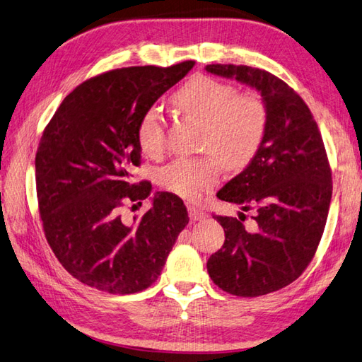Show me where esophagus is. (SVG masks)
Returning <instances> with one entry per match:
<instances>
[{
    "label": "esophagus",
    "mask_w": 362,
    "mask_h": 362,
    "mask_svg": "<svg viewBox=\"0 0 362 362\" xmlns=\"http://www.w3.org/2000/svg\"><path fill=\"white\" fill-rule=\"evenodd\" d=\"M188 214H189V219L191 221H204L208 217V214L204 211V209H200L197 206H188Z\"/></svg>",
    "instance_id": "1"
}]
</instances>
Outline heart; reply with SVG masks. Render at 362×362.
<instances>
[{"instance_id":"1","label":"heart","mask_w":362,"mask_h":362,"mask_svg":"<svg viewBox=\"0 0 362 362\" xmlns=\"http://www.w3.org/2000/svg\"><path fill=\"white\" fill-rule=\"evenodd\" d=\"M182 112L204 120V157H180L158 171V183L187 200L197 199L219 180L222 163L242 168L251 162L262 145L267 109L255 95L238 94L228 83L196 75L173 95ZM140 149L157 157L165 149V123L156 107L143 112L137 124ZM216 153H214V151Z\"/></svg>"}]
</instances>
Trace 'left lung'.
Masks as SVG:
<instances>
[{
    "label": "left lung",
    "instance_id": "8db88e82",
    "mask_svg": "<svg viewBox=\"0 0 362 362\" xmlns=\"http://www.w3.org/2000/svg\"><path fill=\"white\" fill-rule=\"evenodd\" d=\"M205 69L255 88L267 109L262 145L217 192L242 211L256 209L255 226L248 230L236 217L216 216L225 242L206 262L209 277L223 291L262 296L296 281L316 253L332 200L329 158L312 112L287 83L251 66Z\"/></svg>",
    "mask_w": 362,
    "mask_h": 362
}]
</instances>
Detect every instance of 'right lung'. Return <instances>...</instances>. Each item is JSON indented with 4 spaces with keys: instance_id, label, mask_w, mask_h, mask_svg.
I'll use <instances>...</instances> for the list:
<instances>
[{
    "instance_id": "add662e5",
    "label": "right lung",
    "mask_w": 362,
    "mask_h": 362,
    "mask_svg": "<svg viewBox=\"0 0 362 362\" xmlns=\"http://www.w3.org/2000/svg\"><path fill=\"white\" fill-rule=\"evenodd\" d=\"M194 62L136 66L86 80L57 109L40 140L35 177L50 248L75 279L111 295L153 285L189 217L183 200L157 192L140 219L122 208L141 204L151 183H132L141 149L137 124Z\"/></svg>"
}]
</instances>
